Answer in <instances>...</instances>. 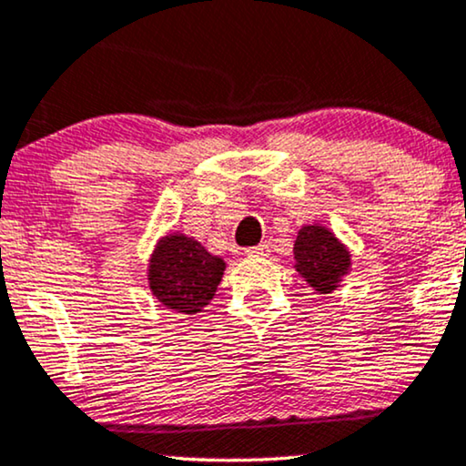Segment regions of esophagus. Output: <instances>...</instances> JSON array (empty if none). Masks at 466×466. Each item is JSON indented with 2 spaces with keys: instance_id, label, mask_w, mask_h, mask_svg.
I'll list each match as a JSON object with an SVG mask.
<instances>
[{
  "instance_id": "obj_1",
  "label": "esophagus",
  "mask_w": 466,
  "mask_h": 466,
  "mask_svg": "<svg viewBox=\"0 0 466 466\" xmlns=\"http://www.w3.org/2000/svg\"><path fill=\"white\" fill-rule=\"evenodd\" d=\"M245 256H249V258L268 256V243H259L258 247H249V249H245Z\"/></svg>"
}]
</instances>
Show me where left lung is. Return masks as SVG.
Returning <instances> with one entry per match:
<instances>
[{
	"instance_id": "1",
	"label": "left lung",
	"mask_w": 466,
	"mask_h": 466,
	"mask_svg": "<svg viewBox=\"0 0 466 466\" xmlns=\"http://www.w3.org/2000/svg\"><path fill=\"white\" fill-rule=\"evenodd\" d=\"M296 270L321 294L337 288L350 270V251L334 238L328 228L305 226L294 243Z\"/></svg>"
}]
</instances>
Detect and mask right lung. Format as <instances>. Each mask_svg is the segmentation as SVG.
<instances>
[{
  "label": "right lung",
  "instance_id": "add662e5",
  "mask_svg": "<svg viewBox=\"0 0 466 466\" xmlns=\"http://www.w3.org/2000/svg\"><path fill=\"white\" fill-rule=\"evenodd\" d=\"M226 262L210 256L194 238L170 234L161 240L148 266V283L161 305L194 315L213 300Z\"/></svg>",
  "mask_w": 466,
  "mask_h": 466
}]
</instances>
